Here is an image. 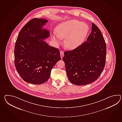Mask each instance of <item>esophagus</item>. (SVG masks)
I'll use <instances>...</instances> for the list:
<instances>
[{"label":"esophagus","mask_w":122,"mask_h":122,"mask_svg":"<svg viewBox=\"0 0 122 122\" xmlns=\"http://www.w3.org/2000/svg\"><path fill=\"white\" fill-rule=\"evenodd\" d=\"M60 56H61V59H62V57H63V55H64V52H63V51H61L60 52Z\"/></svg>","instance_id":"obj_1"}]
</instances>
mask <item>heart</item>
<instances>
[{
  "label": "heart",
  "mask_w": 122,
  "mask_h": 122,
  "mask_svg": "<svg viewBox=\"0 0 122 122\" xmlns=\"http://www.w3.org/2000/svg\"><path fill=\"white\" fill-rule=\"evenodd\" d=\"M89 31L88 25L76 19L63 22L57 25L56 33L52 35V39L59 43L60 38H65L66 49L72 50L83 42Z\"/></svg>",
  "instance_id": "obj_1"
}]
</instances>
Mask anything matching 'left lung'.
<instances>
[{
  "label": "left lung",
  "mask_w": 122,
  "mask_h": 122,
  "mask_svg": "<svg viewBox=\"0 0 122 122\" xmlns=\"http://www.w3.org/2000/svg\"><path fill=\"white\" fill-rule=\"evenodd\" d=\"M62 58L69 81L77 85L89 84L97 80L105 66L106 46L98 27L92 23L87 41Z\"/></svg>",
  "instance_id": "left-lung-1"
}]
</instances>
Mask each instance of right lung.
<instances>
[{"label":"right lung","instance_id":"add662e5","mask_svg":"<svg viewBox=\"0 0 122 122\" xmlns=\"http://www.w3.org/2000/svg\"><path fill=\"white\" fill-rule=\"evenodd\" d=\"M47 19L34 18L20 31L14 48V64L19 75L31 84H41L47 81L51 69L61 60L58 49L44 40L50 35L43 29Z\"/></svg>","mask_w":122,"mask_h":122}]
</instances>
